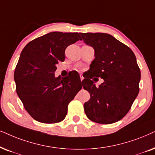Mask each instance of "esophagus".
<instances>
[{"label": "esophagus", "mask_w": 155, "mask_h": 155, "mask_svg": "<svg viewBox=\"0 0 155 155\" xmlns=\"http://www.w3.org/2000/svg\"><path fill=\"white\" fill-rule=\"evenodd\" d=\"M80 79H81V81H83V80H84V76H82L81 75H81H80Z\"/></svg>", "instance_id": "obj_1"}]
</instances>
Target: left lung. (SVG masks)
<instances>
[{"mask_svg": "<svg viewBox=\"0 0 155 155\" xmlns=\"http://www.w3.org/2000/svg\"><path fill=\"white\" fill-rule=\"evenodd\" d=\"M84 42L94 49L95 59L89 72L104 82L96 87L92 76L83 80L89 92L84 105L86 116L93 122L111 124L127 114L139 93L140 68L130 48L107 33H81ZM82 40V39H81Z\"/></svg>", "mask_w": 155, "mask_h": 155, "instance_id": "1", "label": "left lung"}]
</instances>
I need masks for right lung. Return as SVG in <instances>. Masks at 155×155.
<instances>
[{
	"mask_svg": "<svg viewBox=\"0 0 155 155\" xmlns=\"http://www.w3.org/2000/svg\"><path fill=\"white\" fill-rule=\"evenodd\" d=\"M81 40L78 32H51L22 49L14 73L16 91L25 110L38 122L63 120L68 104L81 88L78 74L54 76L58 61H64L66 48Z\"/></svg>",
	"mask_w": 155,
	"mask_h": 155,
	"instance_id": "obj_1",
	"label": "right lung"
}]
</instances>
